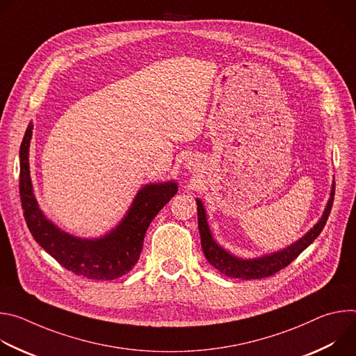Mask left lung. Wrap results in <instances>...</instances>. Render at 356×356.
I'll return each instance as SVG.
<instances>
[{
  "label": "left lung",
  "instance_id": "obj_1",
  "mask_svg": "<svg viewBox=\"0 0 356 356\" xmlns=\"http://www.w3.org/2000/svg\"><path fill=\"white\" fill-rule=\"evenodd\" d=\"M334 188H335V184L332 181L330 198L327 201V206L323 211V216L310 231H307L300 239L290 243L289 246L270 253H264V255L257 258L236 257L234 253L224 249L221 245H218L211 234V229L207 221L206 207L200 198H195L198 232H200L201 248H202V252H204V257L207 258L211 266H214L218 272H221L228 277L250 280V279H262V277L275 275L280 269L290 265L300 255V253L310 243H313V241L321 234L332 207Z\"/></svg>",
  "mask_w": 356,
  "mask_h": 356
}]
</instances>
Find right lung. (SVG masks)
Segmentation results:
<instances>
[{
    "label": "right lung",
    "instance_id": "obj_1",
    "mask_svg": "<svg viewBox=\"0 0 356 356\" xmlns=\"http://www.w3.org/2000/svg\"><path fill=\"white\" fill-rule=\"evenodd\" d=\"M33 125L29 122L19 149V194L24 217L33 239L63 268L94 280H114L127 275L138 262L149 224L177 193L175 180L142 186L124 218L97 238L69 234L50 221L33 194L29 170V145Z\"/></svg>",
    "mask_w": 356,
    "mask_h": 356
}]
</instances>
